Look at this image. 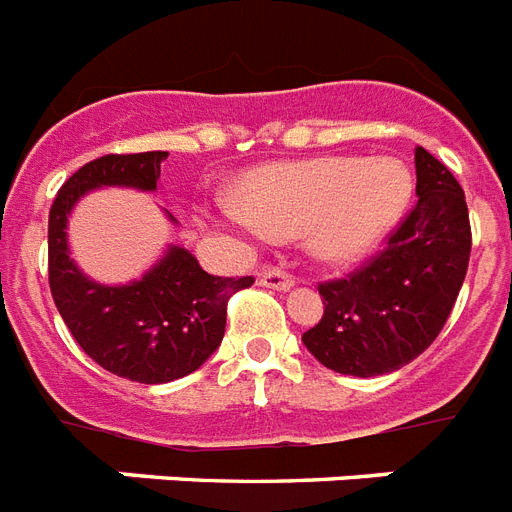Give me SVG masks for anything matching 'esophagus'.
Here are the masks:
<instances>
[{
  "instance_id": "esophagus-1",
  "label": "esophagus",
  "mask_w": 512,
  "mask_h": 512,
  "mask_svg": "<svg viewBox=\"0 0 512 512\" xmlns=\"http://www.w3.org/2000/svg\"><path fill=\"white\" fill-rule=\"evenodd\" d=\"M259 285L272 290H290L293 285H296V280H293V275H288V272H282V269L269 267L259 275Z\"/></svg>"
}]
</instances>
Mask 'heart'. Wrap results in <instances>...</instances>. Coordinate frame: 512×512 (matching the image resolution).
I'll return each mask as SVG.
<instances>
[{
	"instance_id": "heart-1",
	"label": "heart",
	"mask_w": 512,
	"mask_h": 512,
	"mask_svg": "<svg viewBox=\"0 0 512 512\" xmlns=\"http://www.w3.org/2000/svg\"><path fill=\"white\" fill-rule=\"evenodd\" d=\"M237 195L214 203V219L224 230L251 240L304 232L317 259L351 261L372 251L402 219L412 174L388 155H327L251 169L237 182Z\"/></svg>"
}]
</instances>
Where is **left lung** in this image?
<instances>
[{
  "label": "left lung",
  "mask_w": 512,
  "mask_h": 512,
  "mask_svg": "<svg viewBox=\"0 0 512 512\" xmlns=\"http://www.w3.org/2000/svg\"><path fill=\"white\" fill-rule=\"evenodd\" d=\"M418 203L386 248L343 280L320 282L322 320L301 335L317 362L372 378L410 365L441 333L470 259L465 192L452 171L415 147Z\"/></svg>",
  "instance_id": "left-lung-1"
}]
</instances>
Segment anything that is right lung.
<instances>
[{
  "mask_svg": "<svg viewBox=\"0 0 512 512\" xmlns=\"http://www.w3.org/2000/svg\"><path fill=\"white\" fill-rule=\"evenodd\" d=\"M163 150L102 155L73 174L49 208V290L81 349L118 378L169 383L206 362L224 338L227 301L253 277H216L187 248L169 245L161 261L129 285L89 280L68 251V216L89 190H158ZM171 222H177L166 211Z\"/></svg>",
  "mask_w": 512,
  "mask_h": 512,
  "instance_id": "obj_1",
  "label": "right lung"
}]
</instances>
